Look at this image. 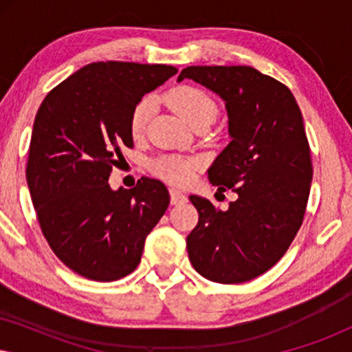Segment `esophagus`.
<instances>
[{
	"instance_id": "obj_1",
	"label": "esophagus",
	"mask_w": 352,
	"mask_h": 352,
	"mask_svg": "<svg viewBox=\"0 0 352 352\" xmlns=\"http://www.w3.org/2000/svg\"><path fill=\"white\" fill-rule=\"evenodd\" d=\"M170 195H171V204L173 205H182L187 201V195L184 192L177 190V189H171L170 190Z\"/></svg>"
}]
</instances>
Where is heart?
I'll use <instances>...</instances> for the list:
<instances>
[{
    "label": "heart",
    "instance_id": "obj_1",
    "mask_svg": "<svg viewBox=\"0 0 352 352\" xmlns=\"http://www.w3.org/2000/svg\"><path fill=\"white\" fill-rule=\"evenodd\" d=\"M166 102L176 110L192 126L200 122H213L218 115V104L214 99L199 86L181 85L166 93ZM152 102L144 98L134 105L131 118H129V131L134 138H141L146 131L148 117H151ZM201 166V160L197 157L186 155H160L151 162L153 175L171 184L182 186L192 181L195 171Z\"/></svg>",
    "mask_w": 352,
    "mask_h": 352
}]
</instances>
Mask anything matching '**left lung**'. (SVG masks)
Instances as JSON below:
<instances>
[{
  "instance_id": "obj_1",
  "label": "left lung",
  "mask_w": 352,
  "mask_h": 352,
  "mask_svg": "<svg viewBox=\"0 0 352 352\" xmlns=\"http://www.w3.org/2000/svg\"><path fill=\"white\" fill-rule=\"evenodd\" d=\"M204 85L226 102L232 141L208 170L211 184L239 195L228 211L189 199L199 223L187 253L200 276L243 283L269 271L302 224L312 163L302 115L292 91L247 65H192L177 76Z\"/></svg>"
}]
</instances>
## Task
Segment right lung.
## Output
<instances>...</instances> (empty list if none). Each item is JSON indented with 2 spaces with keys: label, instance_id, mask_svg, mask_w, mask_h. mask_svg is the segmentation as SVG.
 <instances>
[{
  "label": "right lung",
  "instance_id": "right-lung-1",
  "mask_svg": "<svg viewBox=\"0 0 352 352\" xmlns=\"http://www.w3.org/2000/svg\"><path fill=\"white\" fill-rule=\"evenodd\" d=\"M175 74L173 65L93 62L38 109L25 171L38 223L56 256L89 280L131 274L170 205L160 181L112 190L109 176L122 148L133 147L134 105Z\"/></svg>",
  "mask_w": 352,
  "mask_h": 352
}]
</instances>
